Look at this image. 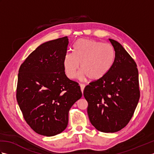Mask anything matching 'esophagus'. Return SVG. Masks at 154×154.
Here are the masks:
<instances>
[{
    "instance_id": "1",
    "label": "esophagus",
    "mask_w": 154,
    "mask_h": 154,
    "mask_svg": "<svg viewBox=\"0 0 154 154\" xmlns=\"http://www.w3.org/2000/svg\"><path fill=\"white\" fill-rule=\"evenodd\" d=\"M80 87H81V92H82V93H83V91H84V89H85V85L83 84H80Z\"/></svg>"
}]
</instances>
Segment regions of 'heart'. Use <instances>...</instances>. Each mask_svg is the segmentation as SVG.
<instances>
[{
	"mask_svg": "<svg viewBox=\"0 0 154 154\" xmlns=\"http://www.w3.org/2000/svg\"><path fill=\"white\" fill-rule=\"evenodd\" d=\"M73 50L74 52H67L63 60L65 74L70 79L77 76L81 63L80 78L99 80L110 71L115 59L112 45L94 40L79 39L75 44Z\"/></svg>",
	"mask_w": 154,
	"mask_h": 154,
	"instance_id": "obj_1",
	"label": "heart"
}]
</instances>
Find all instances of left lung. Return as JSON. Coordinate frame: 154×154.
<instances>
[{
	"label": "left lung",
	"instance_id": "left-lung-1",
	"mask_svg": "<svg viewBox=\"0 0 154 154\" xmlns=\"http://www.w3.org/2000/svg\"><path fill=\"white\" fill-rule=\"evenodd\" d=\"M115 51L112 68L105 76L85 88L87 113L92 125L103 132H116L132 119L140 99L137 65L117 41L109 39Z\"/></svg>",
	"mask_w": 154,
	"mask_h": 154
}]
</instances>
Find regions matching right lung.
Returning a JSON list of instances; mask_svg holds the SVG:
<instances>
[{"mask_svg":"<svg viewBox=\"0 0 154 154\" xmlns=\"http://www.w3.org/2000/svg\"><path fill=\"white\" fill-rule=\"evenodd\" d=\"M68 45L67 36L45 42L19 69L16 99L25 120L40 135L63 132L71 107L82 97L80 86L65 73Z\"/></svg>","mask_w":154,"mask_h":154,"instance_id":"obj_1","label":"right lung"}]
</instances>
